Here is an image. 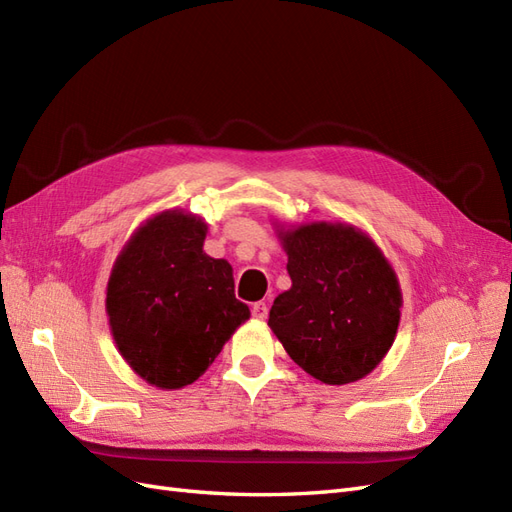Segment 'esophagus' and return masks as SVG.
Listing matches in <instances>:
<instances>
[{
    "label": "esophagus",
    "mask_w": 512,
    "mask_h": 512,
    "mask_svg": "<svg viewBox=\"0 0 512 512\" xmlns=\"http://www.w3.org/2000/svg\"><path fill=\"white\" fill-rule=\"evenodd\" d=\"M252 316L256 320H267L269 316V305L265 301H258L254 307H252Z\"/></svg>",
    "instance_id": "obj_1"
}]
</instances>
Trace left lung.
<instances>
[{
	"mask_svg": "<svg viewBox=\"0 0 512 512\" xmlns=\"http://www.w3.org/2000/svg\"><path fill=\"white\" fill-rule=\"evenodd\" d=\"M292 286L277 294L269 327L290 359L322 384L369 376L389 354L401 288L389 258L346 222H273Z\"/></svg>",
	"mask_w": 512,
	"mask_h": 512,
	"instance_id": "1",
	"label": "left lung"
}]
</instances>
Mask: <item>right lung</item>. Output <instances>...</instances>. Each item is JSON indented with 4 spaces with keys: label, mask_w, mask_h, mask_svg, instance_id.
<instances>
[{
    "label": "right lung",
    "mask_w": 512,
    "mask_h": 512,
    "mask_svg": "<svg viewBox=\"0 0 512 512\" xmlns=\"http://www.w3.org/2000/svg\"><path fill=\"white\" fill-rule=\"evenodd\" d=\"M209 224L173 207L151 215L121 247L106 284L115 346L138 378L177 391L205 374L245 320L232 267L203 245Z\"/></svg>",
    "instance_id": "1"
}]
</instances>
